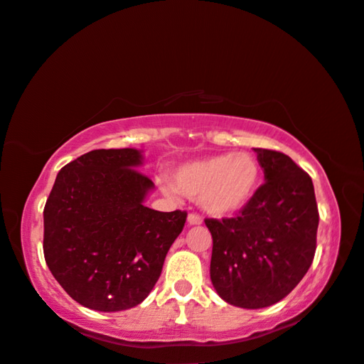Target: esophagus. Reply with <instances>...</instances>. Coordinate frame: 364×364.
<instances>
[{"label":"esophagus","mask_w":364,"mask_h":364,"mask_svg":"<svg viewBox=\"0 0 364 364\" xmlns=\"http://www.w3.org/2000/svg\"><path fill=\"white\" fill-rule=\"evenodd\" d=\"M188 223L191 224V226H196V224H201L203 223V218L199 216V214H194V213H191L188 216Z\"/></svg>","instance_id":"1"}]
</instances>
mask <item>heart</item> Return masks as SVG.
<instances>
[{
    "label": "heart",
    "mask_w": 364,
    "mask_h": 364,
    "mask_svg": "<svg viewBox=\"0 0 364 364\" xmlns=\"http://www.w3.org/2000/svg\"><path fill=\"white\" fill-rule=\"evenodd\" d=\"M260 166L250 153H221L189 161L173 175V186L214 216L242 209L257 191Z\"/></svg>",
    "instance_id": "b5f03b06"
}]
</instances>
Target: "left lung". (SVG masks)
<instances>
[{
	"label": "left lung",
	"instance_id": "left-lung-1",
	"mask_svg": "<svg viewBox=\"0 0 364 364\" xmlns=\"http://www.w3.org/2000/svg\"><path fill=\"white\" fill-rule=\"evenodd\" d=\"M254 151L265 183L237 216L204 219L213 235L211 282L240 309L277 304L299 285L314 262L320 219L309 173L280 151Z\"/></svg>",
	"mask_w": 364,
	"mask_h": 364
}]
</instances>
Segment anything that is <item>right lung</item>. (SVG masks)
Here are the masks:
<instances>
[{"label":"right lung","instance_id":"1","mask_svg":"<svg viewBox=\"0 0 364 364\" xmlns=\"http://www.w3.org/2000/svg\"><path fill=\"white\" fill-rule=\"evenodd\" d=\"M135 148L92 150L58 173L44 206V259L75 301L99 311L141 304L186 211L143 206L153 188Z\"/></svg>","mask_w":364,"mask_h":364}]
</instances>
